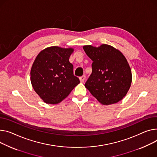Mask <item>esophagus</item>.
Masks as SVG:
<instances>
[{
    "instance_id": "obj_1",
    "label": "esophagus",
    "mask_w": 157,
    "mask_h": 157,
    "mask_svg": "<svg viewBox=\"0 0 157 157\" xmlns=\"http://www.w3.org/2000/svg\"><path fill=\"white\" fill-rule=\"evenodd\" d=\"M85 79H86V76H82L81 77L79 78V80H80L81 82H84Z\"/></svg>"
}]
</instances>
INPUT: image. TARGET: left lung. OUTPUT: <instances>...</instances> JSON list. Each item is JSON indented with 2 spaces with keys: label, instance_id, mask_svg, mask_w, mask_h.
<instances>
[{
  "label": "left lung",
  "instance_id": "8db88e82",
  "mask_svg": "<svg viewBox=\"0 0 157 157\" xmlns=\"http://www.w3.org/2000/svg\"><path fill=\"white\" fill-rule=\"evenodd\" d=\"M93 60L92 72L85 86L100 103L109 105L123 99L132 82V73L127 59L113 47L102 44L96 47H82Z\"/></svg>",
  "mask_w": 157,
  "mask_h": 157
}]
</instances>
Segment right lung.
<instances>
[{
	"instance_id": "right-lung-1",
	"label": "right lung",
	"mask_w": 157,
	"mask_h": 157,
	"mask_svg": "<svg viewBox=\"0 0 157 157\" xmlns=\"http://www.w3.org/2000/svg\"><path fill=\"white\" fill-rule=\"evenodd\" d=\"M73 52L72 48L49 47L41 50L34 60L30 72L31 85L45 103H60L79 83L69 61Z\"/></svg>"
}]
</instances>
